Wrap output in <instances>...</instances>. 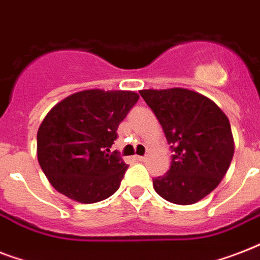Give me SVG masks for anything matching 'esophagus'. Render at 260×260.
Wrapping results in <instances>:
<instances>
[{
    "label": "esophagus",
    "instance_id": "esophagus-1",
    "mask_svg": "<svg viewBox=\"0 0 260 260\" xmlns=\"http://www.w3.org/2000/svg\"><path fill=\"white\" fill-rule=\"evenodd\" d=\"M135 159H136L138 162H144V160H146V156H135Z\"/></svg>",
    "mask_w": 260,
    "mask_h": 260
}]
</instances>
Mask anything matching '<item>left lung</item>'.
Returning a JSON list of instances; mask_svg holds the SVG:
<instances>
[{"mask_svg":"<svg viewBox=\"0 0 260 260\" xmlns=\"http://www.w3.org/2000/svg\"><path fill=\"white\" fill-rule=\"evenodd\" d=\"M170 144L171 166L154 178L155 191L178 205L196 204L213 191L230 169L234 138L230 120L205 95L181 87L140 90Z\"/></svg>","mask_w":260,"mask_h":260,"instance_id":"left-lung-1","label":"left lung"}]
</instances>
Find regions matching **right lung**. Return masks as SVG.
I'll list each match as a JSON object with an SVG mask.
<instances>
[{"mask_svg": "<svg viewBox=\"0 0 260 260\" xmlns=\"http://www.w3.org/2000/svg\"><path fill=\"white\" fill-rule=\"evenodd\" d=\"M138 100L134 91L83 90L48 112L38 131V159L59 193L94 204L117 191L128 165L110 147Z\"/></svg>", "mask_w": 260, "mask_h": 260, "instance_id": "obj_1", "label": "right lung"}]
</instances>
